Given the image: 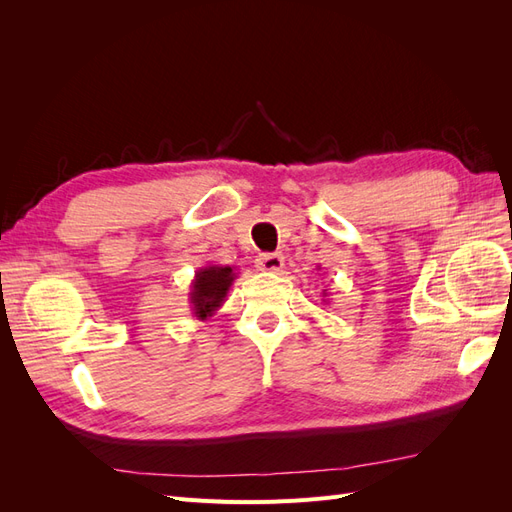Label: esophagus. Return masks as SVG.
Instances as JSON below:
<instances>
[{"label":"esophagus","mask_w":512,"mask_h":512,"mask_svg":"<svg viewBox=\"0 0 512 512\" xmlns=\"http://www.w3.org/2000/svg\"><path fill=\"white\" fill-rule=\"evenodd\" d=\"M256 267L260 271L277 273V271H282V267H284V256L282 254H262L256 260Z\"/></svg>","instance_id":"1"}]
</instances>
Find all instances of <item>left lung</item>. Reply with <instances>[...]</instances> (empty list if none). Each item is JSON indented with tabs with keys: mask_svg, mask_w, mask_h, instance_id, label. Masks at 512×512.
I'll return each instance as SVG.
<instances>
[{
	"mask_svg": "<svg viewBox=\"0 0 512 512\" xmlns=\"http://www.w3.org/2000/svg\"><path fill=\"white\" fill-rule=\"evenodd\" d=\"M324 297H327V292H324Z\"/></svg>",
	"mask_w": 512,
	"mask_h": 512,
	"instance_id": "left-lung-1",
	"label": "left lung"
}]
</instances>
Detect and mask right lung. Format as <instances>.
Listing matches in <instances>:
<instances>
[{
    "instance_id": "obj_1",
    "label": "right lung",
    "mask_w": 512,
    "mask_h": 512,
    "mask_svg": "<svg viewBox=\"0 0 512 512\" xmlns=\"http://www.w3.org/2000/svg\"><path fill=\"white\" fill-rule=\"evenodd\" d=\"M235 280H237L235 267L207 265L203 269H198L190 286L192 314L198 320L211 318L226 301V294Z\"/></svg>"
}]
</instances>
